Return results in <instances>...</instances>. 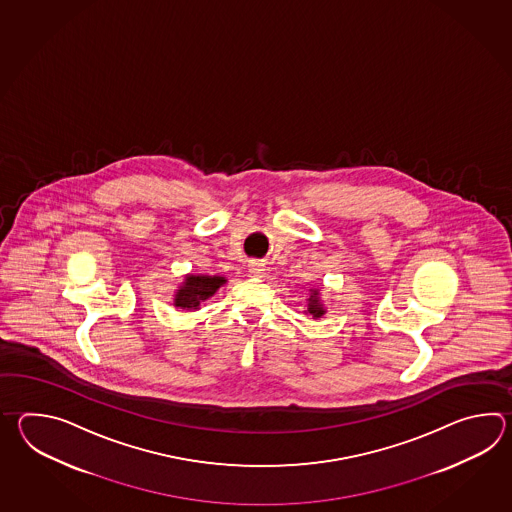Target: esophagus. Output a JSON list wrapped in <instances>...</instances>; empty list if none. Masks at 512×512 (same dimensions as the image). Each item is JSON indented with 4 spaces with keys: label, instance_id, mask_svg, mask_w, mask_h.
<instances>
[{
    "label": "esophagus",
    "instance_id": "esophagus-1",
    "mask_svg": "<svg viewBox=\"0 0 512 512\" xmlns=\"http://www.w3.org/2000/svg\"><path fill=\"white\" fill-rule=\"evenodd\" d=\"M249 272L254 274V276H261V274L265 272V263H260V261H251V263H249Z\"/></svg>",
    "mask_w": 512,
    "mask_h": 512
}]
</instances>
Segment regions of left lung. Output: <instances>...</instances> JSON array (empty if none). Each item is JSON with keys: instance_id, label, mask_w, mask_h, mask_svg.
Here are the masks:
<instances>
[{"instance_id": "1", "label": "left lung", "mask_w": 512, "mask_h": 512, "mask_svg": "<svg viewBox=\"0 0 512 512\" xmlns=\"http://www.w3.org/2000/svg\"><path fill=\"white\" fill-rule=\"evenodd\" d=\"M305 315H311L313 318H322V316L326 315V309H324V304L320 302V294H318L316 289H311V294L307 298V311H305Z\"/></svg>"}]
</instances>
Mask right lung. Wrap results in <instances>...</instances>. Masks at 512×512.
<instances>
[{
  "mask_svg": "<svg viewBox=\"0 0 512 512\" xmlns=\"http://www.w3.org/2000/svg\"><path fill=\"white\" fill-rule=\"evenodd\" d=\"M227 283L223 276H208V274H186L185 282L175 293L174 305L188 311H196L199 305L214 296L219 287Z\"/></svg>",
  "mask_w": 512,
  "mask_h": 512,
  "instance_id": "add662e5",
  "label": "right lung"
}]
</instances>
